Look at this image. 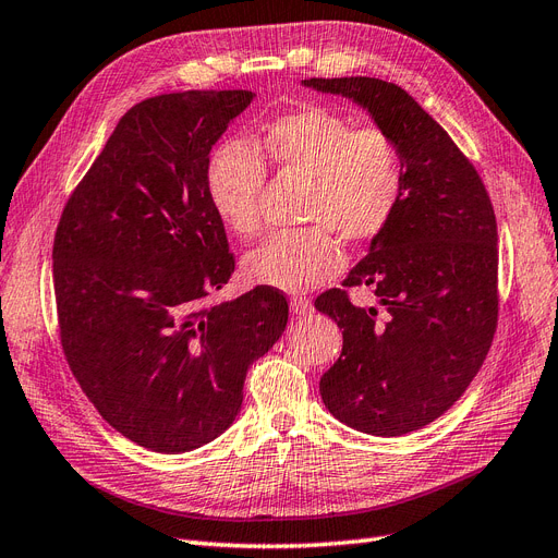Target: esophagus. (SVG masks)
I'll use <instances>...</instances> for the list:
<instances>
[{"label":"esophagus","instance_id":"1","mask_svg":"<svg viewBox=\"0 0 558 558\" xmlns=\"http://www.w3.org/2000/svg\"><path fill=\"white\" fill-rule=\"evenodd\" d=\"M290 305H292V313H294V315H307V313H313V303L307 301L305 296H294Z\"/></svg>","mask_w":558,"mask_h":558}]
</instances>
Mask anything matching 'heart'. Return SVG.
I'll return each mask as SVG.
<instances>
[{
  "label": "heart",
  "mask_w": 558,
  "mask_h": 558,
  "mask_svg": "<svg viewBox=\"0 0 558 558\" xmlns=\"http://www.w3.org/2000/svg\"><path fill=\"white\" fill-rule=\"evenodd\" d=\"M264 162L307 177L301 218L313 222L268 236L243 257V274L257 284L303 292L342 266L333 232L347 243L379 236L402 197V156L377 126H356L326 106H305L266 121L253 140L225 142L206 168V193L216 216L236 236H253L262 222Z\"/></svg>",
  "instance_id": "1"
}]
</instances>
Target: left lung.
Here are the masks:
<instances>
[{"instance_id": "obj_1", "label": "left lung", "mask_w": 558, "mask_h": 558, "mask_svg": "<svg viewBox=\"0 0 558 558\" xmlns=\"http://www.w3.org/2000/svg\"><path fill=\"white\" fill-rule=\"evenodd\" d=\"M352 98L396 140L402 197L344 287H373L381 307L328 290L315 307L342 328V354L319 393L365 435L400 437L460 400L497 331L499 236L485 185L458 144L402 87L379 77H311Z\"/></svg>"}]
</instances>
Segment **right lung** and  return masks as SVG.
Returning a JSON list of instances; mask_svg holds the SVG:
<instances>
[{
	"label": "right lung",
	"mask_w": 558,
	"mask_h": 558,
	"mask_svg": "<svg viewBox=\"0 0 558 558\" xmlns=\"http://www.w3.org/2000/svg\"><path fill=\"white\" fill-rule=\"evenodd\" d=\"M253 98L211 89L137 102L57 225V319L73 375L117 432L168 456L234 423L247 367L290 317L274 287L209 303L234 274L206 193L209 151Z\"/></svg>",
	"instance_id": "right-lung-1"
}]
</instances>
